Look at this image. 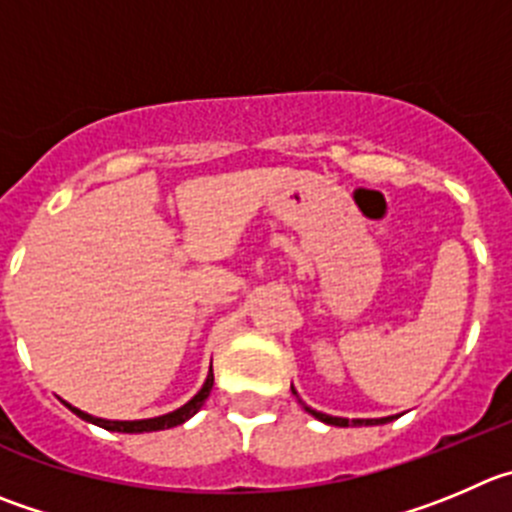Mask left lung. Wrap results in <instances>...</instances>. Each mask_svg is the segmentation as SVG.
Listing matches in <instances>:
<instances>
[{
	"label": "left lung",
	"mask_w": 512,
	"mask_h": 512,
	"mask_svg": "<svg viewBox=\"0 0 512 512\" xmlns=\"http://www.w3.org/2000/svg\"><path fill=\"white\" fill-rule=\"evenodd\" d=\"M290 389H293V394L298 396V391H295V386H290ZM298 401H300V399H298ZM300 404H303V401H300ZM303 409L310 414V417L318 419V422L333 424V427H351V424H353V427H376V424H386V422H391V419L399 417V414H394V417H381V419H346V417H331V414L315 412V409H310L308 404H303Z\"/></svg>",
	"instance_id": "left-lung-1"
}]
</instances>
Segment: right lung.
I'll use <instances>...</instances> for the list:
<instances>
[{"label": "right lung", "mask_w": 512, "mask_h": 512, "mask_svg": "<svg viewBox=\"0 0 512 512\" xmlns=\"http://www.w3.org/2000/svg\"><path fill=\"white\" fill-rule=\"evenodd\" d=\"M212 386H214V374H212V369H209L207 381H204V384H202V389H199L197 394L191 396V399L186 401L184 407L174 409V412H169V414H161V417H151V419H128V422H123V419L93 417V414H88V412H80L78 407H73V404H68V401H62V404H65V407H68L73 414H78L80 419H85V422L95 424V427L108 429V432H123V434L159 432V429L179 427V424H184L186 419L194 417V414H197L199 409L204 407V401H207V396H209V391H212Z\"/></svg>", "instance_id": "right-lung-1"}]
</instances>
